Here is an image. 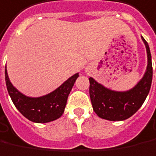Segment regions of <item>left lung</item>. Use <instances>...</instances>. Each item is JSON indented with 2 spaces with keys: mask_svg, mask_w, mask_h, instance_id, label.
Listing matches in <instances>:
<instances>
[{
  "mask_svg": "<svg viewBox=\"0 0 156 156\" xmlns=\"http://www.w3.org/2000/svg\"><path fill=\"white\" fill-rule=\"evenodd\" d=\"M145 44L148 65L145 74L133 88L126 92H116L105 87L90 77L89 93L94 112L102 119L108 121H124L137 112L150 92L153 69L151 54L148 42L142 36Z\"/></svg>",
  "mask_w": 156,
  "mask_h": 156,
  "instance_id": "obj_1",
  "label": "left lung"
}]
</instances>
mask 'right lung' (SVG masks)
Masks as SVG:
<instances>
[{
    "mask_svg": "<svg viewBox=\"0 0 156 156\" xmlns=\"http://www.w3.org/2000/svg\"><path fill=\"white\" fill-rule=\"evenodd\" d=\"M78 76L79 73H76L49 94L39 98H30L15 88L8 78L6 69H5L6 88L15 107L25 118L36 123L55 121L63 115L68 96Z\"/></svg>",
    "mask_w": 156,
    "mask_h": 156,
    "instance_id": "obj_1",
    "label": "right lung"
}]
</instances>
